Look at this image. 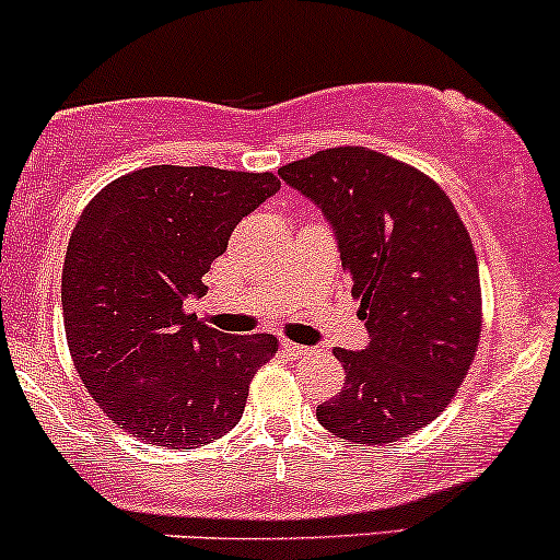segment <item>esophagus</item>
<instances>
[{
    "instance_id": "obj_1",
    "label": "esophagus",
    "mask_w": 560,
    "mask_h": 560,
    "mask_svg": "<svg viewBox=\"0 0 560 560\" xmlns=\"http://www.w3.org/2000/svg\"><path fill=\"white\" fill-rule=\"evenodd\" d=\"M280 349L285 351L288 357H293V360H299V357H306L310 354V347H301V343H293V341H280Z\"/></svg>"
}]
</instances>
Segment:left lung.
<instances>
[{"label":"left lung","mask_w":560,"mask_h":560,"mask_svg":"<svg viewBox=\"0 0 560 560\" xmlns=\"http://www.w3.org/2000/svg\"><path fill=\"white\" fill-rule=\"evenodd\" d=\"M278 174L330 222L370 336L362 351L332 349L347 383L317 420L354 444L399 442L439 418L479 349L466 224L436 182L368 148L319 150Z\"/></svg>","instance_id":"8db88e82"}]
</instances>
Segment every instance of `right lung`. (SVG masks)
<instances>
[{"label": "right lung", "mask_w": 560, "mask_h": 560, "mask_svg": "<svg viewBox=\"0 0 560 560\" xmlns=\"http://www.w3.org/2000/svg\"><path fill=\"white\" fill-rule=\"evenodd\" d=\"M280 190L275 174L148 166L81 211L62 264V323L86 392L118 429L196 450L237 425L269 332L228 336L187 314L235 224Z\"/></svg>", "instance_id": "obj_1"}]
</instances>
